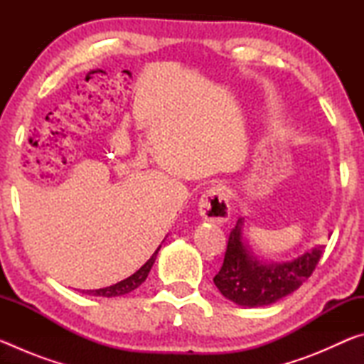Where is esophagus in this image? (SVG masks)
I'll return each mask as SVG.
<instances>
[{"label":"esophagus","mask_w":364,"mask_h":364,"mask_svg":"<svg viewBox=\"0 0 364 364\" xmlns=\"http://www.w3.org/2000/svg\"><path fill=\"white\" fill-rule=\"evenodd\" d=\"M199 213L202 218L215 223H226L230 218V196L223 186H212L199 199Z\"/></svg>","instance_id":"34e87169"}]
</instances>
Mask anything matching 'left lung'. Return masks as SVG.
<instances>
[{
  "instance_id": "obj_1",
  "label": "left lung",
  "mask_w": 364,
  "mask_h": 364,
  "mask_svg": "<svg viewBox=\"0 0 364 364\" xmlns=\"http://www.w3.org/2000/svg\"><path fill=\"white\" fill-rule=\"evenodd\" d=\"M244 218L230 232L223 267L213 278L228 300L241 306H264L281 300L304 284L323 255V245L313 247L292 262L263 263L242 237Z\"/></svg>"
}]
</instances>
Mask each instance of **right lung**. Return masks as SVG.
Returning a JSON list of instances; mask_svg holds the SVG:
<instances>
[{
  "label": "right lung",
  "instance_id": "1",
  "mask_svg": "<svg viewBox=\"0 0 364 364\" xmlns=\"http://www.w3.org/2000/svg\"><path fill=\"white\" fill-rule=\"evenodd\" d=\"M160 247H162V245H159L157 250L154 252L149 260H147L143 264V267H141L136 271V273L132 274L130 278H127V279H123L120 282H117V284H114V286H109V287H104V289H96V291H86V292L83 291V292L88 294V295H96V297H119V295H125L128 292L134 291V289L139 287L146 281L147 274H149V271L152 268L154 262H156Z\"/></svg>",
  "mask_w": 364,
  "mask_h": 364
}]
</instances>
